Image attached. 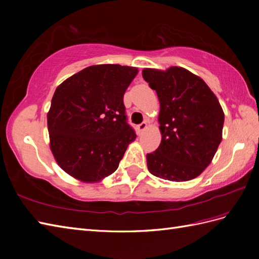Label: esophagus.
Here are the masks:
<instances>
[{
	"label": "esophagus",
	"mask_w": 259,
	"mask_h": 259,
	"mask_svg": "<svg viewBox=\"0 0 259 259\" xmlns=\"http://www.w3.org/2000/svg\"><path fill=\"white\" fill-rule=\"evenodd\" d=\"M147 126H148L147 122H142V123L137 125V130H138V133H142V131L147 129Z\"/></svg>",
	"instance_id": "obj_1"
}]
</instances>
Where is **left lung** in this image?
Instances as JSON below:
<instances>
[{
  "label": "left lung",
  "mask_w": 259,
  "mask_h": 259,
  "mask_svg": "<svg viewBox=\"0 0 259 259\" xmlns=\"http://www.w3.org/2000/svg\"><path fill=\"white\" fill-rule=\"evenodd\" d=\"M142 76L156 90L161 142L147 155L149 171L170 181L198 177L223 139L225 114L206 82L181 67L144 69Z\"/></svg>",
  "instance_id": "left-lung-1"
}]
</instances>
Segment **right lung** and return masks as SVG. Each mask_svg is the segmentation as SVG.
Returning a JSON list of instances; mask_svg holds the SVG:
<instances>
[{
  "instance_id": "1",
  "label": "right lung",
  "mask_w": 259,
  "mask_h": 259,
  "mask_svg": "<svg viewBox=\"0 0 259 259\" xmlns=\"http://www.w3.org/2000/svg\"><path fill=\"white\" fill-rule=\"evenodd\" d=\"M138 69L91 65L54 92L48 112L50 149L62 170L82 183H97L117 170L135 141L126 123L123 95Z\"/></svg>"
}]
</instances>
